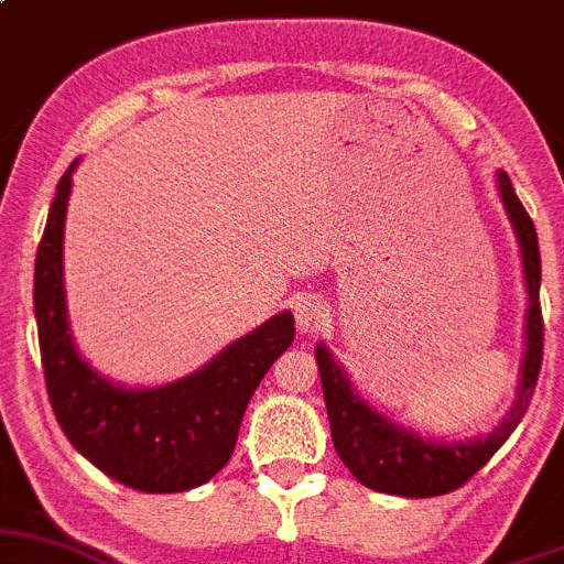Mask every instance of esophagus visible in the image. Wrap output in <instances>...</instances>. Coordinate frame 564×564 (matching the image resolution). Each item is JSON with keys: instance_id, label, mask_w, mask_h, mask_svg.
<instances>
[{"instance_id": "34e87169", "label": "esophagus", "mask_w": 564, "mask_h": 564, "mask_svg": "<svg viewBox=\"0 0 564 564\" xmlns=\"http://www.w3.org/2000/svg\"><path fill=\"white\" fill-rule=\"evenodd\" d=\"M295 325L301 333H314L328 325V306L317 299H304L295 306Z\"/></svg>"}]
</instances>
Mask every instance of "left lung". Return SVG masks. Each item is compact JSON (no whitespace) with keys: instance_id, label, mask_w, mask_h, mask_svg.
<instances>
[{"instance_id":"obj_1","label":"left lung","mask_w":564,"mask_h":564,"mask_svg":"<svg viewBox=\"0 0 564 564\" xmlns=\"http://www.w3.org/2000/svg\"><path fill=\"white\" fill-rule=\"evenodd\" d=\"M498 177V193L517 234L519 250L524 263L527 284V328H524V357L522 377H519L517 401L511 411L492 433L478 435L470 441H441L422 438L414 430H405L379 414L355 392L352 381L347 379L344 368L333 360L328 347L317 344L314 357L323 379L325 409H328L333 446H336L341 463L352 470V476L368 489L384 495H401V498H435L452 489L463 487L478 468L489 463L495 452L508 441V435L522 422L527 405L535 392L538 373L543 360V317H541V250H538V234L530 215L517 198L511 180L506 172Z\"/></svg>"}]
</instances>
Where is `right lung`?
<instances>
[{
	"mask_svg": "<svg viewBox=\"0 0 564 564\" xmlns=\"http://www.w3.org/2000/svg\"><path fill=\"white\" fill-rule=\"evenodd\" d=\"M77 163L56 187L34 263V317L53 414L69 444L126 487H202L231 459L252 392L293 344V314H274L172 384L139 390L96 373L72 341L64 295V223Z\"/></svg>",
	"mask_w": 564,
	"mask_h": 564,
	"instance_id": "right-lung-1",
	"label": "right lung"
}]
</instances>
